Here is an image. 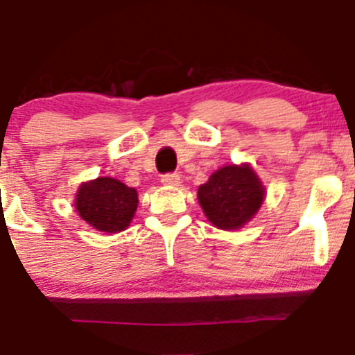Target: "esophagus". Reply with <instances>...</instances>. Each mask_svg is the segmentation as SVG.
I'll list each match as a JSON object with an SVG mask.
<instances>
[{"mask_svg": "<svg viewBox=\"0 0 355 355\" xmlns=\"http://www.w3.org/2000/svg\"><path fill=\"white\" fill-rule=\"evenodd\" d=\"M161 182L164 185H178L180 184V175L178 173H168V175H162Z\"/></svg>", "mask_w": 355, "mask_h": 355, "instance_id": "esophagus-1", "label": "esophagus"}]
</instances>
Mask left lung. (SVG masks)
<instances>
[{
    "instance_id": "8db88e82",
    "label": "left lung",
    "mask_w": 355,
    "mask_h": 355,
    "mask_svg": "<svg viewBox=\"0 0 355 355\" xmlns=\"http://www.w3.org/2000/svg\"><path fill=\"white\" fill-rule=\"evenodd\" d=\"M265 185L249 162L226 164L198 187V201L210 223L219 230H239L258 214Z\"/></svg>"
}]
</instances>
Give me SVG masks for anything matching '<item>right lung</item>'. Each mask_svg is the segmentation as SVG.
Segmentation results:
<instances>
[{"label": "right lung", "mask_w": 355, "mask_h": 355, "mask_svg": "<svg viewBox=\"0 0 355 355\" xmlns=\"http://www.w3.org/2000/svg\"><path fill=\"white\" fill-rule=\"evenodd\" d=\"M74 207L92 228L120 233L130 225L138 209V191L113 177H98L79 185Z\"/></svg>", "instance_id": "1"}]
</instances>
